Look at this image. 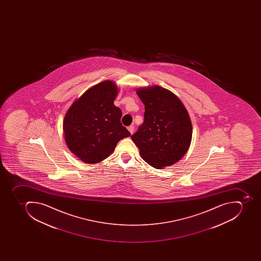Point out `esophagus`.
Instances as JSON below:
<instances>
[{"label":"esophagus","instance_id":"1","mask_svg":"<svg viewBox=\"0 0 261 261\" xmlns=\"http://www.w3.org/2000/svg\"><path fill=\"white\" fill-rule=\"evenodd\" d=\"M134 125H129V126H128L127 127V129H128V130H129V133L130 134H133V132H134Z\"/></svg>","mask_w":261,"mask_h":261}]
</instances>
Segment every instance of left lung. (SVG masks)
I'll return each instance as SVG.
<instances>
[{"instance_id": "left-lung-1", "label": "left lung", "mask_w": 261, "mask_h": 261, "mask_svg": "<svg viewBox=\"0 0 261 261\" xmlns=\"http://www.w3.org/2000/svg\"><path fill=\"white\" fill-rule=\"evenodd\" d=\"M145 107L144 122L132 136L142 158L154 168L179 162L191 144V120L180 99L159 86L136 91Z\"/></svg>"}]
</instances>
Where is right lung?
Listing matches in <instances>:
<instances>
[{"label":"right lung","instance_id":"right-lung-1","mask_svg":"<svg viewBox=\"0 0 261 261\" xmlns=\"http://www.w3.org/2000/svg\"><path fill=\"white\" fill-rule=\"evenodd\" d=\"M117 93L114 82H100L74 101L66 113L63 123L66 144L82 162H102L121 139L130 136L121 125V109L113 103Z\"/></svg>","mask_w":261,"mask_h":261}]
</instances>
